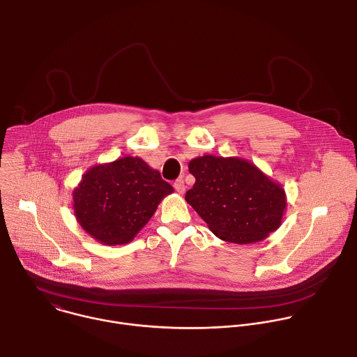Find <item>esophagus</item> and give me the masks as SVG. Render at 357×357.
Returning <instances> with one entry per match:
<instances>
[{
    "mask_svg": "<svg viewBox=\"0 0 357 357\" xmlns=\"http://www.w3.org/2000/svg\"><path fill=\"white\" fill-rule=\"evenodd\" d=\"M174 188H175V190H176L179 195H183V193H185V189H186L185 182H183L182 179H176V181L174 182Z\"/></svg>",
    "mask_w": 357,
    "mask_h": 357,
    "instance_id": "1",
    "label": "esophagus"
}]
</instances>
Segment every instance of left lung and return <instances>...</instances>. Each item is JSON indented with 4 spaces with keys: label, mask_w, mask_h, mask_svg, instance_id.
I'll return each instance as SVG.
<instances>
[{
    "label": "left lung",
    "mask_w": 357,
    "mask_h": 357,
    "mask_svg": "<svg viewBox=\"0 0 357 357\" xmlns=\"http://www.w3.org/2000/svg\"><path fill=\"white\" fill-rule=\"evenodd\" d=\"M189 172L196 182L185 200L217 238L256 243L281 227L285 190L250 161L206 154L189 162Z\"/></svg>",
    "instance_id": "obj_1"
}]
</instances>
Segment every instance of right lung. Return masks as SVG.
<instances>
[{"label": "right lung", "mask_w": 357, "mask_h": 357, "mask_svg": "<svg viewBox=\"0 0 357 357\" xmlns=\"http://www.w3.org/2000/svg\"><path fill=\"white\" fill-rule=\"evenodd\" d=\"M174 188L140 157H122L89 168L73 189L79 225L102 245L135 239Z\"/></svg>", "instance_id": "1"}]
</instances>
